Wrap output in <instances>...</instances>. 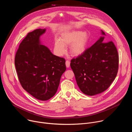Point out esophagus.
<instances>
[{
    "mask_svg": "<svg viewBox=\"0 0 132 132\" xmlns=\"http://www.w3.org/2000/svg\"><path fill=\"white\" fill-rule=\"evenodd\" d=\"M65 64H66V66L67 68H69V66H70V62L69 61H66V62H65Z\"/></svg>",
    "mask_w": 132,
    "mask_h": 132,
    "instance_id": "esophagus-1",
    "label": "esophagus"
}]
</instances>
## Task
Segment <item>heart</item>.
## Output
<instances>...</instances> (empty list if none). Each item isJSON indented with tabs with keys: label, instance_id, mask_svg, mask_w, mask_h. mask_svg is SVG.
Listing matches in <instances>:
<instances>
[{
	"label": "heart",
	"instance_id": "obj_1",
	"mask_svg": "<svg viewBox=\"0 0 132 132\" xmlns=\"http://www.w3.org/2000/svg\"><path fill=\"white\" fill-rule=\"evenodd\" d=\"M89 35L81 31H72L63 33L61 39L56 40L54 44L55 51L58 55H63L66 51V47L69 46V53L74 57L83 54L86 51L89 42Z\"/></svg>",
	"mask_w": 132,
	"mask_h": 132
}]
</instances>
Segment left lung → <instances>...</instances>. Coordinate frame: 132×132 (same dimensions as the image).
<instances>
[{"instance_id": "obj_1", "label": "left lung", "mask_w": 132, "mask_h": 132, "mask_svg": "<svg viewBox=\"0 0 132 132\" xmlns=\"http://www.w3.org/2000/svg\"><path fill=\"white\" fill-rule=\"evenodd\" d=\"M85 53L71 60L70 67L80 90L95 96L106 90L117 76L119 56L112 41L104 43L105 33Z\"/></svg>"}]
</instances>
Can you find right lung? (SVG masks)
I'll return each instance as SVG.
<instances>
[{"label": "right lung", "mask_w": 132, "mask_h": 132, "mask_svg": "<svg viewBox=\"0 0 132 132\" xmlns=\"http://www.w3.org/2000/svg\"><path fill=\"white\" fill-rule=\"evenodd\" d=\"M46 29L29 32L20 43L14 64L23 88L35 98L46 101L57 92L66 68L65 60L54 55L40 37Z\"/></svg>", "instance_id": "add662e5"}]
</instances>
